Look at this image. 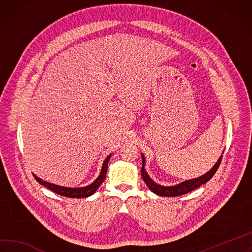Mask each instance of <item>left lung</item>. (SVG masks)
Instances as JSON below:
<instances>
[{"instance_id": "left-lung-1", "label": "left lung", "mask_w": 252, "mask_h": 252, "mask_svg": "<svg viewBox=\"0 0 252 252\" xmlns=\"http://www.w3.org/2000/svg\"><path fill=\"white\" fill-rule=\"evenodd\" d=\"M222 159V156H220V158H218V161L216 162V164L213 166V168L208 171L206 174H204L203 176L196 178V179H192V180H187L180 183L178 185L175 186H162L158 185L157 183H155L150 176L148 175V173L145 170V163H146V158L144 157V155H142V177L145 181V183L147 184V186L149 187V189L154 192L155 194L158 195V196H164V197H176V196H180V195H184L187 194L195 189H197L198 187H200L201 185L205 184L206 182H208L216 173V171L218 170L220 163Z\"/></svg>"}]
</instances>
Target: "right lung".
<instances>
[{
    "label": "right lung",
    "instance_id": "obj_1",
    "mask_svg": "<svg viewBox=\"0 0 252 252\" xmlns=\"http://www.w3.org/2000/svg\"><path fill=\"white\" fill-rule=\"evenodd\" d=\"M111 155L107 156V158L104 159V162L102 164V168L100 171L99 176L96 178L95 181H94V183H91L90 185L86 186V187H81V188H69V187H63V186H58L55 184H52V183L43 181L42 179L38 178L36 175H34L35 179L40 183L41 185H43L44 187L48 188L49 190L61 195V196H65V197H69V198H85L88 196H91L93 194H94L96 192V190L99 188V186L102 184V182L104 181L105 177H106V172H107V165H108V161L110 158Z\"/></svg>",
    "mask_w": 252,
    "mask_h": 252
}]
</instances>
